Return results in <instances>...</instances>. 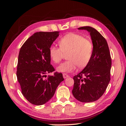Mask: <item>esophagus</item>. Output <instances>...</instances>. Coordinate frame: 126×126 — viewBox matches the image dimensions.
<instances>
[{"label":"esophagus","mask_w":126,"mask_h":126,"mask_svg":"<svg viewBox=\"0 0 126 126\" xmlns=\"http://www.w3.org/2000/svg\"><path fill=\"white\" fill-rule=\"evenodd\" d=\"M63 77L64 79H66V78H67V77H69V76L68 75H66V73H63Z\"/></svg>","instance_id":"obj_1"}]
</instances>
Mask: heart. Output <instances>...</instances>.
<instances>
[{
	"label": "heart",
	"instance_id": "b5f03b06",
	"mask_svg": "<svg viewBox=\"0 0 126 126\" xmlns=\"http://www.w3.org/2000/svg\"><path fill=\"white\" fill-rule=\"evenodd\" d=\"M59 47L52 45L50 46L49 54L54 63H59L64 54H68L69 60L61 63L57 70L63 73H70L76 70L77 66L82 68L90 61L93 53V45L90 41L80 34L70 32L58 41Z\"/></svg>",
	"mask_w": 126,
	"mask_h": 126
}]
</instances>
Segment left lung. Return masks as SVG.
<instances>
[{
    "label": "left lung",
    "mask_w": 126,
    "mask_h": 126,
    "mask_svg": "<svg viewBox=\"0 0 126 126\" xmlns=\"http://www.w3.org/2000/svg\"><path fill=\"white\" fill-rule=\"evenodd\" d=\"M78 29L85 30L90 33L93 53L85 68L73 77L75 83L72 94L81 102H93L103 95L110 82L111 55L106 39L95 29L84 26Z\"/></svg>",
    "instance_id": "1"
}]
</instances>
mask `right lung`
<instances>
[{
  "label": "right lung",
  "instance_id": "add662e5",
  "mask_svg": "<svg viewBox=\"0 0 126 126\" xmlns=\"http://www.w3.org/2000/svg\"><path fill=\"white\" fill-rule=\"evenodd\" d=\"M59 32H37L26 41L18 56L16 76L22 94L30 103L41 106L54 96L57 88L63 81V74H46L54 71L50 64L49 49L59 36Z\"/></svg>",
  "mask_w": 126,
  "mask_h": 126
}]
</instances>
